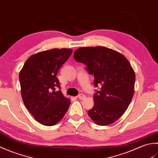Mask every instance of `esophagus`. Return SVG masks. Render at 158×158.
I'll list each match as a JSON object with an SVG mask.
<instances>
[{
	"mask_svg": "<svg viewBox=\"0 0 158 158\" xmlns=\"http://www.w3.org/2000/svg\"><path fill=\"white\" fill-rule=\"evenodd\" d=\"M77 98H78L79 100H83L85 98V96L84 94H80L77 96Z\"/></svg>",
	"mask_w": 158,
	"mask_h": 158,
	"instance_id": "34e87169",
	"label": "esophagus"
}]
</instances>
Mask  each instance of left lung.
<instances>
[{"label": "left lung", "mask_w": 158, "mask_h": 158, "mask_svg": "<svg viewBox=\"0 0 158 158\" xmlns=\"http://www.w3.org/2000/svg\"><path fill=\"white\" fill-rule=\"evenodd\" d=\"M76 61L88 66L100 91L94 95V105L88 115L97 125L106 126L125 113L135 93V73L122 53L105 47H84L74 52Z\"/></svg>", "instance_id": "1"}]
</instances>
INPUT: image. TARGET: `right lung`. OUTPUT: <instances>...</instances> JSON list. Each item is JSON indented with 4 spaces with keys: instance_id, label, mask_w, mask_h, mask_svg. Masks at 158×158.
I'll use <instances>...</instances> for the list:
<instances>
[{
    "instance_id": "add662e5",
    "label": "right lung",
    "mask_w": 158,
    "mask_h": 158,
    "mask_svg": "<svg viewBox=\"0 0 158 158\" xmlns=\"http://www.w3.org/2000/svg\"><path fill=\"white\" fill-rule=\"evenodd\" d=\"M73 49H52L32 55L19 72L23 104L35 119L47 126L55 125L68 110L70 101L64 96L57 73Z\"/></svg>"
}]
</instances>
